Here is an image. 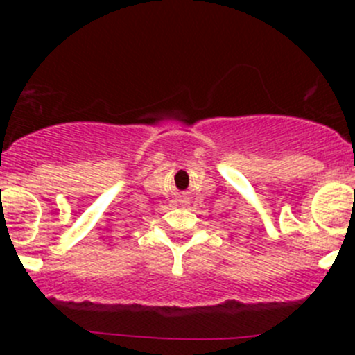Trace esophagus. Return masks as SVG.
<instances>
[{
  "label": "esophagus",
  "instance_id": "34e87169",
  "mask_svg": "<svg viewBox=\"0 0 355 355\" xmlns=\"http://www.w3.org/2000/svg\"><path fill=\"white\" fill-rule=\"evenodd\" d=\"M182 202H187V198H182Z\"/></svg>",
  "mask_w": 355,
  "mask_h": 355
}]
</instances>
